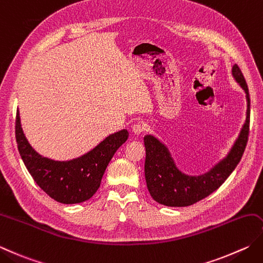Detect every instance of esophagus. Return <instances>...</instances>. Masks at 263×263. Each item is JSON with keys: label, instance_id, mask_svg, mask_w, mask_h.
<instances>
[{"label": "esophagus", "instance_id": "1", "mask_svg": "<svg viewBox=\"0 0 263 263\" xmlns=\"http://www.w3.org/2000/svg\"><path fill=\"white\" fill-rule=\"evenodd\" d=\"M132 131L136 133V135H140V133L146 131V125L143 124L142 122H137L132 125Z\"/></svg>", "mask_w": 263, "mask_h": 263}]
</instances>
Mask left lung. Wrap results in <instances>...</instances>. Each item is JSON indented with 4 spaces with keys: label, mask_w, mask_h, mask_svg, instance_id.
<instances>
[{
    "label": "left lung",
    "mask_w": 263,
    "mask_h": 263,
    "mask_svg": "<svg viewBox=\"0 0 263 263\" xmlns=\"http://www.w3.org/2000/svg\"><path fill=\"white\" fill-rule=\"evenodd\" d=\"M235 80L243 87L248 99L246 121L240 135L228 156L211 171L199 177H189L180 172L167 148L155 137L143 138L146 147L145 178L152 197L166 206H189L215 192L233 173L243 156L250 132V96L244 75L237 64L233 67Z\"/></svg>",
    "instance_id": "obj_1"
}]
</instances>
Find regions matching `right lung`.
<instances>
[{
    "mask_svg": "<svg viewBox=\"0 0 263 263\" xmlns=\"http://www.w3.org/2000/svg\"><path fill=\"white\" fill-rule=\"evenodd\" d=\"M127 137L126 130L118 131L85 155L58 162L34 151L23 132L19 111L15 116V140L25 166L43 192L63 204L82 203L93 196L100 187L108 163Z\"/></svg>",
    "mask_w": 263,
    "mask_h": 263,
    "instance_id": "add662e5",
    "label": "right lung"
}]
</instances>
